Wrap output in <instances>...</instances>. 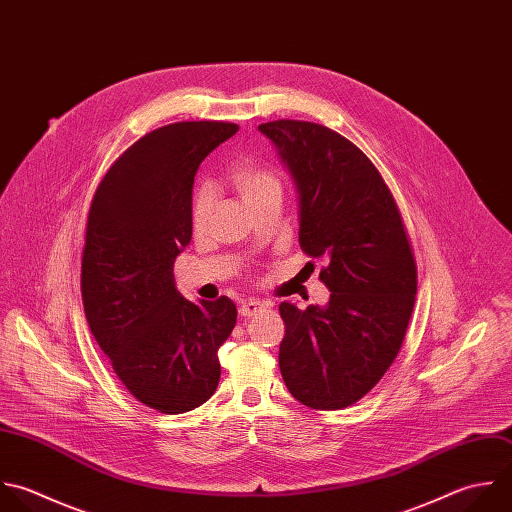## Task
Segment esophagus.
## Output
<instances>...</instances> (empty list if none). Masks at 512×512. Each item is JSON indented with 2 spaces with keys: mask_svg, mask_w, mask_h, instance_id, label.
Here are the masks:
<instances>
[{
  "mask_svg": "<svg viewBox=\"0 0 512 512\" xmlns=\"http://www.w3.org/2000/svg\"><path fill=\"white\" fill-rule=\"evenodd\" d=\"M265 309V303L263 301H257V299H249L245 303H241L239 307V315L241 317H255L257 313H261Z\"/></svg>",
  "mask_w": 512,
  "mask_h": 512,
  "instance_id": "34e87169",
  "label": "esophagus"
}]
</instances>
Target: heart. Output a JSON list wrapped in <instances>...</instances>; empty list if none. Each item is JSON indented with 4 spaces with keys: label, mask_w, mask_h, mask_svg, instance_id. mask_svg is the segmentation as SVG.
Returning a JSON list of instances; mask_svg holds the SVG:
<instances>
[{
    "label": "heart",
    "mask_w": 512,
    "mask_h": 512,
    "mask_svg": "<svg viewBox=\"0 0 512 512\" xmlns=\"http://www.w3.org/2000/svg\"><path fill=\"white\" fill-rule=\"evenodd\" d=\"M233 189L253 209L265 199L283 195L281 173L267 163L255 159H243L235 163L227 175ZM213 193L209 187H199L191 199V227L195 233H203L211 221Z\"/></svg>",
    "instance_id": "obj_1"
}]
</instances>
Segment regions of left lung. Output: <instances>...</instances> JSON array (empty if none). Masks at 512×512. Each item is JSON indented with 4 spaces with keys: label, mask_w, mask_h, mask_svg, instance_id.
<instances>
[{
    "label": "left lung",
    "mask_w": 512,
    "mask_h": 512,
    "mask_svg": "<svg viewBox=\"0 0 512 512\" xmlns=\"http://www.w3.org/2000/svg\"><path fill=\"white\" fill-rule=\"evenodd\" d=\"M259 131L279 149L301 199L299 245L323 259L325 309L281 303L279 369L317 411L363 399L397 359L417 295L415 253L397 201L373 161L341 133L277 119Z\"/></svg>",
    "instance_id": "left-lung-1"
}]
</instances>
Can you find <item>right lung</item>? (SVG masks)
Instances as JSON below:
<instances>
[{"instance_id":"obj_1","label":"right lung","mask_w":512,"mask_h":512,"mask_svg":"<svg viewBox=\"0 0 512 512\" xmlns=\"http://www.w3.org/2000/svg\"><path fill=\"white\" fill-rule=\"evenodd\" d=\"M237 129L227 121L153 129L111 163L91 199L81 255L89 329L123 387L165 415L213 397L217 351L237 321L229 297L195 305L173 277L175 257L191 241L193 177Z\"/></svg>"}]
</instances>
